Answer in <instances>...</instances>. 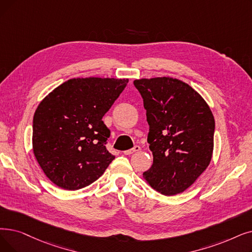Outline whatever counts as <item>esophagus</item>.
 <instances>
[{
    "instance_id": "1",
    "label": "esophagus",
    "mask_w": 252,
    "mask_h": 252,
    "mask_svg": "<svg viewBox=\"0 0 252 252\" xmlns=\"http://www.w3.org/2000/svg\"><path fill=\"white\" fill-rule=\"evenodd\" d=\"M139 150H141V147H140L139 145H136V146H134L132 149H128V150L124 151V153H125V155L128 156V155H132V153L137 152V151H139Z\"/></svg>"
}]
</instances>
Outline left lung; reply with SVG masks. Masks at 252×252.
I'll use <instances>...</instances> for the list:
<instances>
[{"label": "left lung", "mask_w": 252, "mask_h": 252, "mask_svg": "<svg viewBox=\"0 0 252 252\" xmlns=\"http://www.w3.org/2000/svg\"><path fill=\"white\" fill-rule=\"evenodd\" d=\"M134 85L143 99L153 156L143 177L162 194L180 193L211 161L215 122L210 107L191 86L175 78L137 79Z\"/></svg>", "instance_id": "left-lung-1"}]
</instances>
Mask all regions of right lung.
I'll list each match as a JSON object with an SVG mask.
<instances>
[{
    "label": "right lung",
    "mask_w": 252,
    "mask_h": 252,
    "mask_svg": "<svg viewBox=\"0 0 252 252\" xmlns=\"http://www.w3.org/2000/svg\"><path fill=\"white\" fill-rule=\"evenodd\" d=\"M128 79L73 78L39 104L32 119V151L59 188L77 190L99 179L115 158L102 120Z\"/></svg>",
    "instance_id": "right-lung-1"
}]
</instances>
